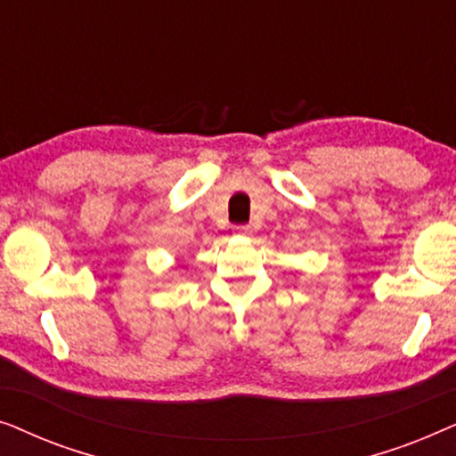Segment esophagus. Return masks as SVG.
Here are the masks:
<instances>
[{
    "label": "esophagus",
    "mask_w": 456,
    "mask_h": 456,
    "mask_svg": "<svg viewBox=\"0 0 456 456\" xmlns=\"http://www.w3.org/2000/svg\"><path fill=\"white\" fill-rule=\"evenodd\" d=\"M234 232L240 234V236H251L253 230H251V226H236Z\"/></svg>",
    "instance_id": "esophagus-1"
}]
</instances>
